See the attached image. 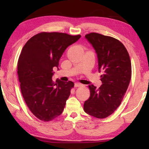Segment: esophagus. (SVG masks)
Wrapping results in <instances>:
<instances>
[{"instance_id": "esophagus-1", "label": "esophagus", "mask_w": 149, "mask_h": 149, "mask_svg": "<svg viewBox=\"0 0 149 149\" xmlns=\"http://www.w3.org/2000/svg\"><path fill=\"white\" fill-rule=\"evenodd\" d=\"M74 86H75V87H79V86H82V84H81L79 83H75Z\"/></svg>"}]
</instances>
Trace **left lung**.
I'll return each mask as SVG.
<instances>
[{"mask_svg": "<svg viewBox=\"0 0 149 149\" xmlns=\"http://www.w3.org/2000/svg\"><path fill=\"white\" fill-rule=\"evenodd\" d=\"M95 50L102 85H89L90 97L84 102L88 115L104 118L117 109L125 95L131 78L130 57L124 45L114 38L91 33L85 36Z\"/></svg>", "mask_w": 149, "mask_h": 149, "instance_id": "obj_1", "label": "left lung"}]
</instances>
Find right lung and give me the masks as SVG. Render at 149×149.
<instances>
[{
  "label": "right lung",
  "mask_w": 149,
  "mask_h": 149,
  "mask_svg": "<svg viewBox=\"0 0 149 149\" xmlns=\"http://www.w3.org/2000/svg\"><path fill=\"white\" fill-rule=\"evenodd\" d=\"M80 35L61 33H41L25 44L18 61V75L22 96L38 118L50 121L63 113L74 83L57 79L52 81L54 67L67 47Z\"/></svg>",
  "instance_id": "obj_1"
}]
</instances>
